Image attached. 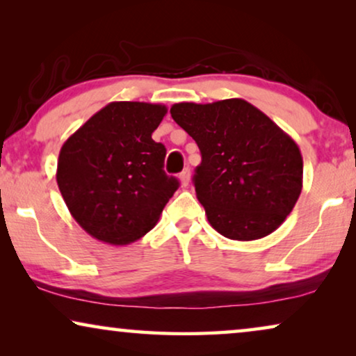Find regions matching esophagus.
<instances>
[{"mask_svg":"<svg viewBox=\"0 0 356 356\" xmlns=\"http://www.w3.org/2000/svg\"><path fill=\"white\" fill-rule=\"evenodd\" d=\"M189 179H191V172H189V168H184L183 172L179 173V181H181L183 186H188Z\"/></svg>","mask_w":356,"mask_h":356,"instance_id":"34e87169","label":"esophagus"}]
</instances>
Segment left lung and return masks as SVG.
I'll return each mask as SVG.
<instances>
[{
	"mask_svg": "<svg viewBox=\"0 0 356 356\" xmlns=\"http://www.w3.org/2000/svg\"><path fill=\"white\" fill-rule=\"evenodd\" d=\"M170 113L201 150L193 183L209 223L238 241L277 230L303 188L295 140L243 99L181 102Z\"/></svg>",
	"mask_w": 356,
	"mask_h": 356,
	"instance_id": "obj_1",
	"label": "left lung"
}]
</instances>
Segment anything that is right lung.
Masks as SVG:
<instances>
[{
    "label": "right lung",
    "instance_id": "right-lung-1",
    "mask_svg": "<svg viewBox=\"0 0 356 356\" xmlns=\"http://www.w3.org/2000/svg\"><path fill=\"white\" fill-rule=\"evenodd\" d=\"M167 106L111 102L70 136L56 183L74 220L97 240L129 245L152 230L179 183L163 172L152 133Z\"/></svg>",
    "mask_w": 356,
    "mask_h": 356
}]
</instances>
